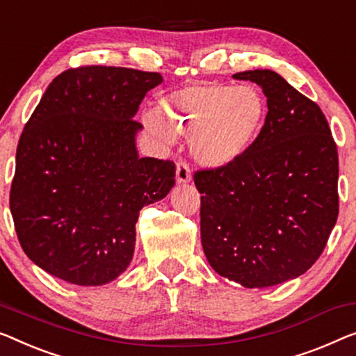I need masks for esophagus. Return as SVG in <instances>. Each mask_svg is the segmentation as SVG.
I'll list each match as a JSON object with an SVG mask.
<instances>
[{"label":"esophagus","instance_id":"34e87169","mask_svg":"<svg viewBox=\"0 0 356 356\" xmlns=\"http://www.w3.org/2000/svg\"><path fill=\"white\" fill-rule=\"evenodd\" d=\"M176 177L179 184H188L192 180V171L185 161H179L176 166Z\"/></svg>","mask_w":356,"mask_h":356}]
</instances>
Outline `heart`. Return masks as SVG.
Returning a JSON list of instances; mask_svg holds the SVG:
<instances>
[{"mask_svg":"<svg viewBox=\"0 0 356 356\" xmlns=\"http://www.w3.org/2000/svg\"><path fill=\"white\" fill-rule=\"evenodd\" d=\"M147 126L166 144L188 136L190 153L201 166L227 168L252 147L267 118V100L252 84H193L160 100Z\"/></svg>","mask_w":356,"mask_h":356,"instance_id":"b5f03b06","label":"heart"}]
</instances>
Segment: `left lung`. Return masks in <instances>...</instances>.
Here are the masks:
<instances>
[{"label":"left lung","instance_id":"left-lung-1","mask_svg":"<svg viewBox=\"0 0 356 356\" xmlns=\"http://www.w3.org/2000/svg\"><path fill=\"white\" fill-rule=\"evenodd\" d=\"M267 97L261 134L227 168L195 172L201 245L220 277L268 288L305 273L321 256L339 214V160L315 102L272 70L233 75Z\"/></svg>","mask_w":356,"mask_h":356}]
</instances>
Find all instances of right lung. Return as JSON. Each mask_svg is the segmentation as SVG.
<instances>
[{
    "label": "right lung",
    "mask_w": 356,
    "mask_h": 356,
    "mask_svg": "<svg viewBox=\"0 0 356 356\" xmlns=\"http://www.w3.org/2000/svg\"><path fill=\"white\" fill-rule=\"evenodd\" d=\"M160 73L79 67L42 94L20 136L10 214L24 252L78 286L107 284L134 256L139 211L176 184V164L140 158L134 118Z\"/></svg>",
    "instance_id": "add662e5"
}]
</instances>
